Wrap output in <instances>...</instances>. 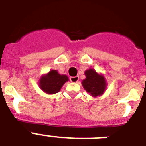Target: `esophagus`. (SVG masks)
I'll use <instances>...</instances> for the list:
<instances>
[{
    "label": "esophagus",
    "mask_w": 146,
    "mask_h": 146,
    "mask_svg": "<svg viewBox=\"0 0 146 146\" xmlns=\"http://www.w3.org/2000/svg\"><path fill=\"white\" fill-rule=\"evenodd\" d=\"M70 80L72 82H77L79 80V77L78 76H76V77H71Z\"/></svg>",
    "instance_id": "34e87169"
}]
</instances>
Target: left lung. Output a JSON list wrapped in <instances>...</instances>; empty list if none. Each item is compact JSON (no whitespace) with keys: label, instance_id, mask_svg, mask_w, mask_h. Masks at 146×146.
<instances>
[{"label":"left lung","instance_id":"1","mask_svg":"<svg viewBox=\"0 0 146 146\" xmlns=\"http://www.w3.org/2000/svg\"><path fill=\"white\" fill-rule=\"evenodd\" d=\"M86 79L83 80L82 85L86 91L94 97L101 96L105 91L107 82L102 74H99L93 69L85 72Z\"/></svg>","mask_w":146,"mask_h":146}]
</instances>
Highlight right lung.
Instances as JSON below:
<instances>
[{"mask_svg":"<svg viewBox=\"0 0 146 146\" xmlns=\"http://www.w3.org/2000/svg\"><path fill=\"white\" fill-rule=\"evenodd\" d=\"M69 80L65 74H60L57 70H51L47 74H44L39 80L40 88L49 94H55L59 92L62 86Z\"/></svg>","mask_w":146,"mask_h":146,"instance_id":"right-lung-1","label":"right lung"}]
</instances>
